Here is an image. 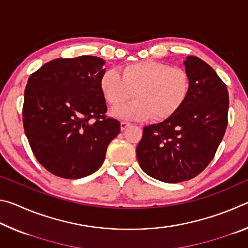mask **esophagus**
Wrapping results in <instances>:
<instances>
[{
    "label": "esophagus",
    "instance_id": "esophagus-1",
    "mask_svg": "<svg viewBox=\"0 0 248 248\" xmlns=\"http://www.w3.org/2000/svg\"><path fill=\"white\" fill-rule=\"evenodd\" d=\"M129 125H131V124L127 123V121H121V123H120V128H121V130H124L125 128L129 127Z\"/></svg>",
    "mask_w": 248,
    "mask_h": 248
}]
</instances>
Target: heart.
<instances>
[{
  "label": "heart",
  "instance_id": "obj_1",
  "mask_svg": "<svg viewBox=\"0 0 248 248\" xmlns=\"http://www.w3.org/2000/svg\"><path fill=\"white\" fill-rule=\"evenodd\" d=\"M99 86L110 107H120L132 97L136 100L114 111L123 118L142 120L152 117L163 120L173 116L188 98L191 86L190 75L183 68L154 60L133 62L121 69L105 72Z\"/></svg>",
  "mask_w": 248,
  "mask_h": 248
}]
</instances>
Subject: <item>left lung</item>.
I'll return each instance as SVG.
<instances>
[{"label": "left lung", "mask_w": 248, "mask_h": 248, "mask_svg": "<svg viewBox=\"0 0 248 248\" xmlns=\"http://www.w3.org/2000/svg\"><path fill=\"white\" fill-rule=\"evenodd\" d=\"M185 65L191 79L186 102L163 123L144 127L137 146L141 169L170 184L199 175L215 157L228 127L225 83L199 58L188 57Z\"/></svg>", "instance_id": "8db88e82"}]
</instances>
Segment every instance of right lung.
I'll list each match as a JSON object with an SVG mask.
<instances>
[{
	"instance_id": "right-lung-1",
	"label": "right lung",
	"mask_w": 248,
	"mask_h": 248,
	"mask_svg": "<svg viewBox=\"0 0 248 248\" xmlns=\"http://www.w3.org/2000/svg\"><path fill=\"white\" fill-rule=\"evenodd\" d=\"M105 61L92 56L59 58L28 78L23 124L35 157L50 173L78 179L104 163L120 123L107 117L99 81Z\"/></svg>"
}]
</instances>
